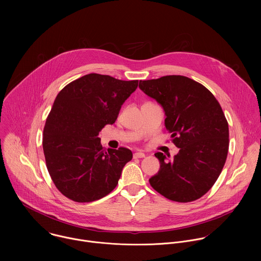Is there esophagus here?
Listing matches in <instances>:
<instances>
[{"instance_id": "1", "label": "esophagus", "mask_w": 261, "mask_h": 261, "mask_svg": "<svg viewBox=\"0 0 261 261\" xmlns=\"http://www.w3.org/2000/svg\"><path fill=\"white\" fill-rule=\"evenodd\" d=\"M133 157H134V158H144V157H145V154L142 153V152H137V153H135V154L133 155Z\"/></svg>"}]
</instances>
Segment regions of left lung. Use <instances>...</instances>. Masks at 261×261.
<instances>
[{"mask_svg": "<svg viewBox=\"0 0 261 261\" xmlns=\"http://www.w3.org/2000/svg\"><path fill=\"white\" fill-rule=\"evenodd\" d=\"M139 89L161 105L165 127L179 148L173 159L155 154L160 169L148 179L151 186L173 201L200 198L219 177L228 153V123L219 102L205 87L180 75L140 81Z\"/></svg>", "mask_w": 261, "mask_h": 261, "instance_id": "1", "label": "left lung"}]
</instances>
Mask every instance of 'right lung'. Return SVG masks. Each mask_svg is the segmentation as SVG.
I'll use <instances>...</instances> for the list:
<instances>
[{"label":"right lung","mask_w":261,"mask_h":261,"mask_svg":"<svg viewBox=\"0 0 261 261\" xmlns=\"http://www.w3.org/2000/svg\"><path fill=\"white\" fill-rule=\"evenodd\" d=\"M138 81L91 73L57 96L43 130L46 167L59 191L77 202L98 200L113 191L133 155L126 147H102L99 132L113 125Z\"/></svg>","instance_id":"1"}]
</instances>
